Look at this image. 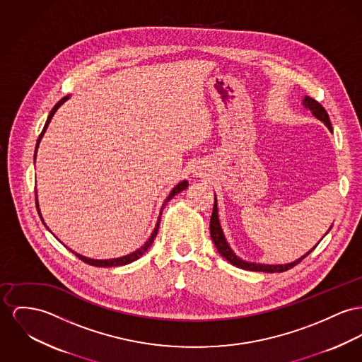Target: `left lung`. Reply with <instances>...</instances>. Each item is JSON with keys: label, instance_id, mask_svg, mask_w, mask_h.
Here are the masks:
<instances>
[{"label": "left lung", "instance_id": "1", "mask_svg": "<svg viewBox=\"0 0 362 362\" xmlns=\"http://www.w3.org/2000/svg\"><path fill=\"white\" fill-rule=\"evenodd\" d=\"M303 104L306 108H309L312 112H313L314 117L318 118L320 121L324 122L327 124V127L332 132V124L329 121V117L325 111V108L312 97L306 96L303 100ZM210 235H211V239L214 241L216 247H217L218 252L233 266L236 267H240L244 270H251V272H266V273H274V272H286L289 270L291 267L298 265L303 258H306L313 250H310L306 255H303L302 258L287 264V265H264V264H251V262H245V261H241L240 258H238L235 255V252L230 250L229 244L223 238V233L221 230V226H219V221H218V211H217V200L214 199V209H213V214H211V219H210Z\"/></svg>", "mask_w": 362, "mask_h": 362}]
</instances>
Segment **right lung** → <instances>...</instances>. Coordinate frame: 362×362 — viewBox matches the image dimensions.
<instances>
[{
	"mask_svg": "<svg viewBox=\"0 0 362 362\" xmlns=\"http://www.w3.org/2000/svg\"><path fill=\"white\" fill-rule=\"evenodd\" d=\"M69 97H64V98H62L53 108H52V111H50V114H49L48 119H47V123H45V126H44V129H42V132H41V134H40V137H38V140H37V145H35V153H37V148H38V144H40V141H41V137L44 136V133H45V130H47V127H48L49 122L52 119V117H53V114L56 112V110L60 107V104H63L66 100H67ZM187 187H188V182L187 181H182V182H180L177 187H174L173 188V191L170 192L169 197L165 200V203H163V206H162V210H160V216H159V219H158V222H156V226H155V229H153V232H152V235H151V238L148 239V240L145 241L144 245L143 247H140L137 251H134V252H132V254H129V255H126V257H122V258H117V259H104V261H100V259H90V258H86V257H82V255H79V254H75L74 251H71L73 254H75L82 262H85V264H88V265L92 266H98V267H111V266H122V265H127V264H130V262H133V261H136V259H139L140 257H143V254H144L145 251L151 247V244L153 243L155 240V238H156V235H158V230H159V225H160V217H162V211H163V209H165V206H166V203L169 202L170 199H173V196H175L177 193L181 192V191H184V189H187ZM35 199H37V194H35ZM35 204H37V210H38V214H40V217H41V213H40V209H38V203H37V200H35ZM42 218V217H41Z\"/></svg>",
	"mask_w": 362,
	"mask_h": 362,
	"instance_id": "right-lung-1",
	"label": "right lung"
}]
</instances>
